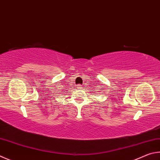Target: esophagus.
<instances>
[{"instance_id":"1","label":"esophagus","mask_w":160,"mask_h":160,"mask_svg":"<svg viewBox=\"0 0 160 160\" xmlns=\"http://www.w3.org/2000/svg\"><path fill=\"white\" fill-rule=\"evenodd\" d=\"M77 88H78V89H82V85H78V86H77Z\"/></svg>"}]
</instances>
